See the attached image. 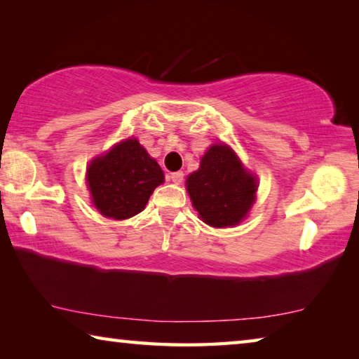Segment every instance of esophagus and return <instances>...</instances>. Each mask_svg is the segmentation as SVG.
Listing matches in <instances>:
<instances>
[{
    "instance_id": "obj_1",
    "label": "esophagus",
    "mask_w": 359,
    "mask_h": 359,
    "mask_svg": "<svg viewBox=\"0 0 359 359\" xmlns=\"http://www.w3.org/2000/svg\"><path fill=\"white\" fill-rule=\"evenodd\" d=\"M171 180L174 182V184H182V182H184V172L182 171H177V172H172L171 174Z\"/></svg>"
}]
</instances>
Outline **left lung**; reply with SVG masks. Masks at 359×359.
<instances>
[{
  "label": "left lung",
  "instance_id": "1",
  "mask_svg": "<svg viewBox=\"0 0 359 359\" xmlns=\"http://www.w3.org/2000/svg\"><path fill=\"white\" fill-rule=\"evenodd\" d=\"M257 188V179L223 144L212 145L201 158L198 171L187 179L194 209L214 228L238 224L250 210Z\"/></svg>",
  "mask_w": 359,
  "mask_h": 359
}]
</instances>
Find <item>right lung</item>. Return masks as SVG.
<instances>
[{
	"instance_id": "1",
	"label": "right lung",
	"mask_w": 359,
	"mask_h": 359,
	"mask_svg": "<svg viewBox=\"0 0 359 359\" xmlns=\"http://www.w3.org/2000/svg\"><path fill=\"white\" fill-rule=\"evenodd\" d=\"M165 174L137 139H126L95 158L87 171L93 204L102 215L125 220L142 212Z\"/></svg>"
}]
</instances>
